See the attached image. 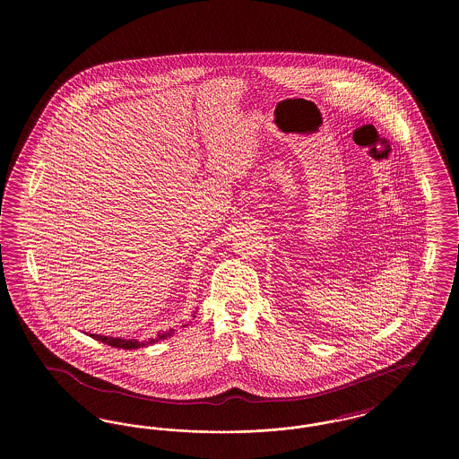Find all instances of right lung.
I'll return each instance as SVG.
<instances>
[{
    "instance_id": "right-lung-1",
    "label": "right lung",
    "mask_w": 459,
    "mask_h": 459,
    "mask_svg": "<svg viewBox=\"0 0 459 459\" xmlns=\"http://www.w3.org/2000/svg\"><path fill=\"white\" fill-rule=\"evenodd\" d=\"M196 316V311H193V315H191V318H195ZM191 322V320H189ZM187 322V324H189ZM187 324H184L182 327H186ZM174 333V330H167V332H160L158 333V337L156 339H148L146 342H139L137 339H120V337H107V335H100V333H89V337H92V339H96V341H100V342H105V344H108L111 348H117V350H137V348H144V346H150V344H154V342H158V341H165L167 337H170Z\"/></svg>"
}]
</instances>
